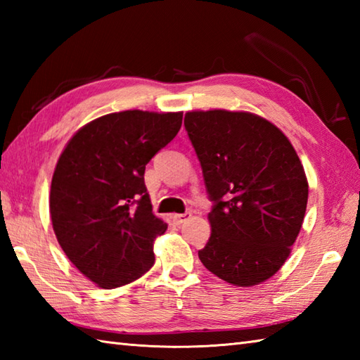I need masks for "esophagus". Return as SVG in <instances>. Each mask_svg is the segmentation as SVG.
Listing matches in <instances>:
<instances>
[{
    "mask_svg": "<svg viewBox=\"0 0 360 360\" xmlns=\"http://www.w3.org/2000/svg\"><path fill=\"white\" fill-rule=\"evenodd\" d=\"M190 217H192V213L187 212V213H172L170 218L174 224H182L186 223L187 219H190Z\"/></svg>",
    "mask_w": 360,
    "mask_h": 360,
    "instance_id": "34e87169",
    "label": "esophagus"
}]
</instances>
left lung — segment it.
I'll use <instances>...</instances> for the list:
<instances>
[{"label": "left lung", "mask_w": 360, "mask_h": 360, "mask_svg": "<svg viewBox=\"0 0 360 360\" xmlns=\"http://www.w3.org/2000/svg\"><path fill=\"white\" fill-rule=\"evenodd\" d=\"M184 125L215 207L200 259L235 286H255L280 271L308 204V179L292 143L249 111H188Z\"/></svg>", "instance_id": "left-lung-1"}]
</instances>
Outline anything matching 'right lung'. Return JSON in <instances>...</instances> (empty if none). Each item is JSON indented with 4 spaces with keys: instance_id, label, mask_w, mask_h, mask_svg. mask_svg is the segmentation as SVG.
Masks as SVG:
<instances>
[{
    "instance_id": "add662e5",
    "label": "right lung",
    "mask_w": 360,
    "mask_h": 360,
    "mask_svg": "<svg viewBox=\"0 0 360 360\" xmlns=\"http://www.w3.org/2000/svg\"><path fill=\"white\" fill-rule=\"evenodd\" d=\"M182 111L105 114L74 133L52 174L49 213L70 262L98 288L141 278L167 223L153 213L145 165L178 134Z\"/></svg>"
}]
</instances>
